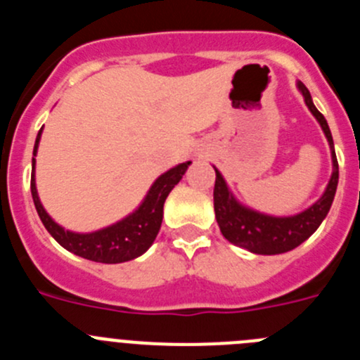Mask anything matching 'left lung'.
Segmentation results:
<instances>
[{
    "label": "left lung",
    "instance_id": "1",
    "mask_svg": "<svg viewBox=\"0 0 360 360\" xmlns=\"http://www.w3.org/2000/svg\"><path fill=\"white\" fill-rule=\"evenodd\" d=\"M297 90L303 95L304 104L308 106L311 115L316 117V120L319 122L321 129L328 141L330 153H332V176H330L328 186L317 202L311 203L310 207L304 209V211L290 216H274L259 212L256 209L243 205L236 196L232 195L224 174L214 167V212L219 231L225 236V240L231 241L232 245L254 254L274 256V254L288 252V250L299 247L323 224V219L326 218L330 207H332L333 196H335L337 182H339V164H337L328 122L323 117V113L314 106L310 91L301 81H297Z\"/></svg>",
    "mask_w": 360,
    "mask_h": 360
}]
</instances>
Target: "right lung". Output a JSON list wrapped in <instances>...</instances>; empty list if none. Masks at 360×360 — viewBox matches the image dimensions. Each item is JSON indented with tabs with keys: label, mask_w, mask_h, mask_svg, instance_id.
Masks as SVG:
<instances>
[{
	"label": "right lung",
	"mask_w": 360,
	"mask_h": 360,
	"mask_svg": "<svg viewBox=\"0 0 360 360\" xmlns=\"http://www.w3.org/2000/svg\"><path fill=\"white\" fill-rule=\"evenodd\" d=\"M41 133H43V128L37 133L36 144H34L30 191L37 214H39L44 229L52 234L53 240L75 256L97 263H124L142 256L151 247L158 231H160L165 198L171 193V189L182 180L191 162L174 165L169 171L160 174L149 187L148 195L144 196L141 205L133 212H129L126 218L94 232H73L61 227L49 212L44 211L39 195H37L36 155L37 148H39Z\"/></svg>",
	"instance_id": "right-lung-1"
}]
</instances>
